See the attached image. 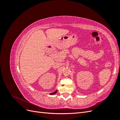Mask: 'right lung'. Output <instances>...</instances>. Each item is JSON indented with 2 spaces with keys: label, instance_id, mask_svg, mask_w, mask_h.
<instances>
[{
  "label": "right lung",
  "instance_id": "obj_1",
  "mask_svg": "<svg viewBox=\"0 0 120 120\" xmlns=\"http://www.w3.org/2000/svg\"><path fill=\"white\" fill-rule=\"evenodd\" d=\"M56 92H57V90H56V91L52 93H50V95H53V94H55Z\"/></svg>",
  "mask_w": 120,
  "mask_h": 120
}]
</instances>
